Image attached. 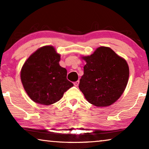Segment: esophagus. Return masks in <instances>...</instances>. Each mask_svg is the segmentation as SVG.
I'll return each mask as SVG.
<instances>
[{"instance_id": "obj_1", "label": "esophagus", "mask_w": 149, "mask_h": 149, "mask_svg": "<svg viewBox=\"0 0 149 149\" xmlns=\"http://www.w3.org/2000/svg\"><path fill=\"white\" fill-rule=\"evenodd\" d=\"M79 85V81H77L76 82L74 83V85L75 87H78Z\"/></svg>"}]
</instances>
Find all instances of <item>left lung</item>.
<instances>
[{"instance_id":"obj_1","label":"left lung","mask_w":149,"mask_h":149,"mask_svg":"<svg viewBox=\"0 0 149 149\" xmlns=\"http://www.w3.org/2000/svg\"><path fill=\"white\" fill-rule=\"evenodd\" d=\"M86 64L79 87L85 99L97 107L115 103L125 91L129 66L125 59L108 47H99L90 56H81Z\"/></svg>"}]
</instances>
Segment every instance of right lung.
<instances>
[{"label":"right lung","mask_w":149,"mask_h":149,"mask_svg":"<svg viewBox=\"0 0 149 149\" xmlns=\"http://www.w3.org/2000/svg\"><path fill=\"white\" fill-rule=\"evenodd\" d=\"M60 54L54 47L43 46L31 54L23 66L20 77L30 98L42 105H51L73 86L67 80V70L59 64Z\"/></svg>","instance_id":"1"}]
</instances>
